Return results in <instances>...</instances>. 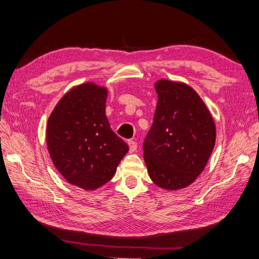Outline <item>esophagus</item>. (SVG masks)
Listing matches in <instances>:
<instances>
[{
	"label": "esophagus",
	"mask_w": 259,
	"mask_h": 259,
	"mask_svg": "<svg viewBox=\"0 0 259 259\" xmlns=\"http://www.w3.org/2000/svg\"><path fill=\"white\" fill-rule=\"evenodd\" d=\"M128 145H129V152L130 153H134L136 150H137V143L134 142V140H129Z\"/></svg>",
	"instance_id": "34e87169"
}]
</instances>
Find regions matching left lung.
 Instances as JSON below:
<instances>
[{"instance_id":"obj_1","label":"left lung","mask_w":259,"mask_h":259,"mask_svg":"<svg viewBox=\"0 0 259 259\" xmlns=\"http://www.w3.org/2000/svg\"><path fill=\"white\" fill-rule=\"evenodd\" d=\"M157 105L144 142V160L153 183L176 191L195 181L207 165L216 126L207 106L190 85L160 80Z\"/></svg>"}]
</instances>
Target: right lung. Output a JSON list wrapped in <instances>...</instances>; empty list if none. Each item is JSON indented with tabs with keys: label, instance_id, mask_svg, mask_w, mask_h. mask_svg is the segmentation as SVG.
<instances>
[{
	"label": "right lung",
	"instance_id": "add662e5",
	"mask_svg": "<svg viewBox=\"0 0 259 259\" xmlns=\"http://www.w3.org/2000/svg\"><path fill=\"white\" fill-rule=\"evenodd\" d=\"M107 89L93 82L72 88L50 114L48 151L66 181L94 191L111 181L129 147L105 114Z\"/></svg>",
	"mask_w": 259,
	"mask_h": 259
}]
</instances>
